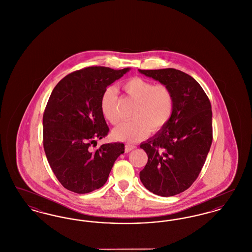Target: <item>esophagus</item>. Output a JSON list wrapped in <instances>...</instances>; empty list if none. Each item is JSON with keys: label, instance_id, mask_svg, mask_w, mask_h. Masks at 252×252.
I'll list each match as a JSON object with an SVG mask.
<instances>
[{"label": "esophagus", "instance_id": "esophagus-1", "mask_svg": "<svg viewBox=\"0 0 252 252\" xmlns=\"http://www.w3.org/2000/svg\"><path fill=\"white\" fill-rule=\"evenodd\" d=\"M135 147H136V146H135V145H132V144H126V146H125V151H126V153H128V152H130L131 150H133Z\"/></svg>", "mask_w": 252, "mask_h": 252}]
</instances>
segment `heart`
<instances>
[{"mask_svg":"<svg viewBox=\"0 0 252 252\" xmlns=\"http://www.w3.org/2000/svg\"><path fill=\"white\" fill-rule=\"evenodd\" d=\"M126 92L138 101L134 119L119 124L113 130L116 141L133 143L145 138L150 128L158 130L170 120L174 110V97L170 89L164 85H155L142 77H133L124 84ZM100 109L107 120L115 125L120 120L117 90L108 87L100 100Z\"/></svg>","mask_w":252,"mask_h":252,"instance_id":"b5f03b06","label":"heart"}]
</instances>
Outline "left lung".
I'll return each instance as SVG.
<instances>
[{
    "mask_svg": "<svg viewBox=\"0 0 252 252\" xmlns=\"http://www.w3.org/2000/svg\"><path fill=\"white\" fill-rule=\"evenodd\" d=\"M170 89L174 110L167 124L142 143L148 156L140 179L144 187L160 196L187 190L197 179L213 142V112L198 82L176 69L139 70Z\"/></svg>",
    "mask_w": 252,
    "mask_h": 252,
    "instance_id": "left-lung-1",
    "label": "left lung"
}]
</instances>
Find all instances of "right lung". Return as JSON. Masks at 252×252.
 <instances>
[{"label": "right lung", "instance_id": "obj_1", "mask_svg": "<svg viewBox=\"0 0 252 252\" xmlns=\"http://www.w3.org/2000/svg\"><path fill=\"white\" fill-rule=\"evenodd\" d=\"M129 70L88 67L66 75L53 90L43 113V146L54 174L67 190L87 193L101 188L125 153L122 143L102 144L95 151L91 145L108 133L101 96Z\"/></svg>", "mask_w": 252, "mask_h": 252}]
</instances>
